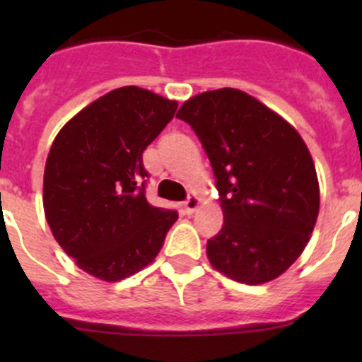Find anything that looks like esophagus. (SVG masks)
Segmentation results:
<instances>
[{
  "instance_id": "34e87169",
  "label": "esophagus",
  "mask_w": 362,
  "mask_h": 362,
  "mask_svg": "<svg viewBox=\"0 0 362 362\" xmlns=\"http://www.w3.org/2000/svg\"><path fill=\"white\" fill-rule=\"evenodd\" d=\"M185 206V212L187 214H194L197 210V206H199V197L197 196H188L187 201L183 203Z\"/></svg>"
}]
</instances>
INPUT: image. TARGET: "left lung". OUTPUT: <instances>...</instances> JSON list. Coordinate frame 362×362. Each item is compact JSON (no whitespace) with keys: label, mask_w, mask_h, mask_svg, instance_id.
I'll return each mask as SVG.
<instances>
[{"label":"left lung","mask_w":362,"mask_h":362,"mask_svg":"<svg viewBox=\"0 0 362 362\" xmlns=\"http://www.w3.org/2000/svg\"><path fill=\"white\" fill-rule=\"evenodd\" d=\"M177 117L209 156L225 214L206 243L212 267L245 284L279 277L308 245L319 214L317 174L303 137L235 88L194 95Z\"/></svg>","instance_id":"8db88e82"}]
</instances>
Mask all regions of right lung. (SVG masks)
I'll list each match as a JSON object with an SVG mask.
<instances>
[{
  "label": "right lung",
  "mask_w": 362,
  "mask_h": 362,
  "mask_svg": "<svg viewBox=\"0 0 362 362\" xmlns=\"http://www.w3.org/2000/svg\"><path fill=\"white\" fill-rule=\"evenodd\" d=\"M175 110V101L123 86L83 108L54 139L45 165V216L86 274L121 281L161 250L177 212L146 201L143 152Z\"/></svg>",
  "instance_id": "add662e5"
}]
</instances>
